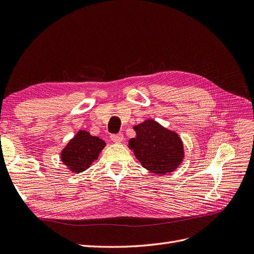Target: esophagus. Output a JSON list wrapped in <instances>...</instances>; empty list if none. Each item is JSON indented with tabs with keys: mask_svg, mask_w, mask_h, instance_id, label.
Segmentation results:
<instances>
[{
	"mask_svg": "<svg viewBox=\"0 0 254 254\" xmlns=\"http://www.w3.org/2000/svg\"><path fill=\"white\" fill-rule=\"evenodd\" d=\"M111 140H112L114 143H121V142H123V140H124V135H123L122 133L111 134Z\"/></svg>",
	"mask_w": 254,
	"mask_h": 254,
	"instance_id": "1",
	"label": "esophagus"
}]
</instances>
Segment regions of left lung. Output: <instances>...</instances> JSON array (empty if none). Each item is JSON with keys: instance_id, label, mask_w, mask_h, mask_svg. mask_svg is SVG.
Segmentation results:
<instances>
[{"instance_id": "obj_1", "label": "left lung", "mask_w": 254, "mask_h": 254, "mask_svg": "<svg viewBox=\"0 0 254 254\" xmlns=\"http://www.w3.org/2000/svg\"><path fill=\"white\" fill-rule=\"evenodd\" d=\"M136 136L130 139L128 147L143 167L157 175L174 172L184 157L183 144L176 132L152 120L133 127Z\"/></svg>"}]
</instances>
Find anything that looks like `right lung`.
<instances>
[{
    "label": "right lung",
    "mask_w": 254,
    "mask_h": 254,
    "mask_svg": "<svg viewBox=\"0 0 254 254\" xmlns=\"http://www.w3.org/2000/svg\"><path fill=\"white\" fill-rule=\"evenodd\" d=\"M106 143L86 130H79L61 151V161L70 171L78 174L97 160Z\"/></svg>",
    "instance_id": "add662e5"
}]
</instances>
